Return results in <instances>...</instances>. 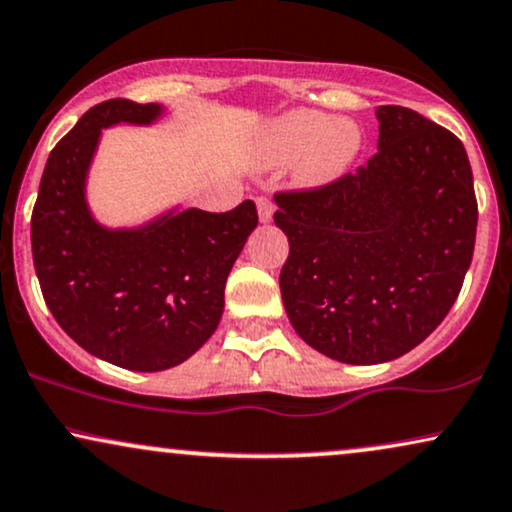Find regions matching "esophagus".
Returning a JSON list of instances; mask_svg holds the SVG:
<instances>
[{"instance_id": "34e87169", "label": "esophagus", "mask_w": 512, "mask_h": 512, "mask_svg": "<svg viewBox=\"0 0 512 512\" xmlns=\"http://www.w3.org/2000/svg\"><path fill=\"white\" fill-rule=\"evenodd\" d=\"M256 206H258V220H261V223H270V220H273V211H275L273 201L266 197H258Z\"/></svg>"}]
</instances>
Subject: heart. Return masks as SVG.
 Here are the masks:
<instances>
[{"label": "heart", "mask_w": 512, "mask_h": 512, "mask_svg": "<svg viewBox=\"0 0 512 512\" xmlns=\"http://www.w3.org/2000/svg\"><path fill=\"white\" fill-rule=\"evenodd\" d=\"M363 149V130L349 118H330L323 111L294 109L268 123L261 135L263 159L294 163L308 187H325L349 173Z\"/></svg>", "instance_id": "obj_1"}]
</instances>
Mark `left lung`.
I'll list each match as a JSON object with an SVG mask.
<instances>
[{"label": "left lung", "instance_id": "obj_1", "mask_svg": "<svg viewBox=\"0 0 512 512\" xmlns=\"http://www.w3.org/2000/svg\"><path fill=\"white\" fill-rule=\"evenodd\" d=\"M368 163L318 189L275 194L289 239L280 273L289 323L351 365L387 363L425 342L456 304L477 232L463 142L406 106H377Z\"/></svg>", "mask_w": 512, "mask_h": 512}]
</instances>
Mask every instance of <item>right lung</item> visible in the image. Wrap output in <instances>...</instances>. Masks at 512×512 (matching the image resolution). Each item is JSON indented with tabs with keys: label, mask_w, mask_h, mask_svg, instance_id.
Segmentation results:
<instances>
[{
	"label": "right lung",
	"mask_w": 512,
	"mask_h": 512,
	"mask_svg": "<svg viewBox=\"0 0 512 512\" xmlns=\"http://www.w3.org/2000/svg\"><path fill=\"white\" fill-rule=\"evenodd\" d=\"M161 104L92 106L44 166L30 220L35 273L61 330L125 370L173 368L216 332L225 282L258 225L254 201L227 213H163L142 227L99 225L85 185L104 128L149 125Z\"/></svg>",
	"instance_id": "1"
}]
</instances>
